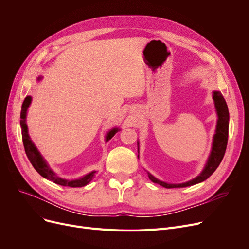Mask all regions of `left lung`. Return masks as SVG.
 Returning a JSON list of instances; mask_svg holds the SVG:
<instances>
[{"mask_svg":"<svg viewBox=\"0 0 249 249\" xmlns=\"http://www.w3.org/2000/svg\"><path fill=\"white\" fill-rule=\"evenodd\" d=\"M212 96L214 100L216 113L218 116V120H217L215 134L213 136L212 149H211L210 155H209V158L207 160V162L203 168V171L195 178L186 182H181V184H168V182L156 178L150 173L147 172L148 178L151 181L155 182V184H159L161 187L166 189L186 188V187L194 186L196 184H199V182L206 180L216 171V168L219 166L222 160H223V156L225 154V150L227 146L228 129H229V111H228L226 101L220 91L214 90ZM138 144L139 143L137 142V146ZM138 154H139V147H138Z\"/></svg>","mask_w":249,"mask_h":249,"instance_id":"1","label":"left lung"}]
</instances>
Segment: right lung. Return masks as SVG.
Listing matches in <instances>:
<instances>
[{"instance_id":"add662e5","label":"right lung","mask_w":249,"mask_h":249,"mask_svg":"<svg viewBox=\"0 0 249 249\" xmlns=\"http://www.w3.org/2000/svg\"><path fill=\"white\" fill-rule=\"evenodd\" d=\"M38 81L42 80V76L40 75L39 77H37ZM32 101V97L31 96H27L25 98L23 104H22V108H21V115H20V125H21V130H22V140H23V144H24V148H25V152L27 154V158L29 159L31 164L33 165V167L36 169V172L40 175L41 177H43L44 178L53 181L54 184L63 186V187H71V188H81V187H85L87 186L89 182L93 179L96 176V173H98L97 171H91L89 173H88L87 175L77 178H72V179H69V178H64L62 177H59L53 169H52L49 164L47 163V161L45 160V159L41 155V153L39 152V150L37 149V147L35 146L34 143L32 142L29 133H28V126L27 123H26V117H27V111L28 108L30 106ZM118 131H120L119 128H113L111 129L110 131L107 133L106 135V141L110 140Z\"/></svg>"}]
</instances>
